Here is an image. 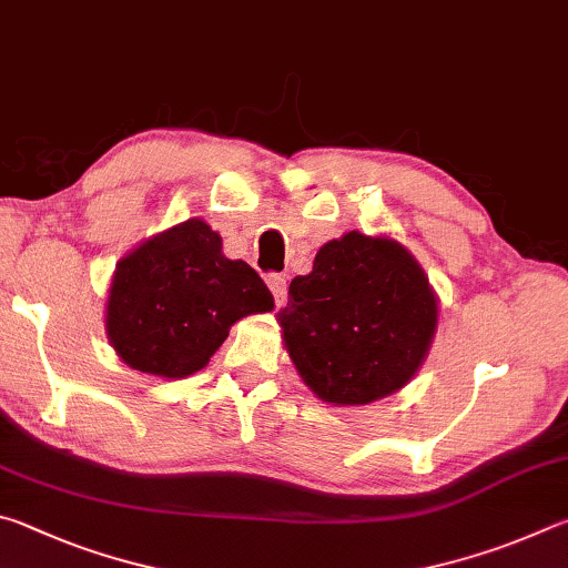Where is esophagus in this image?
Segmentation results:
<instances>
[{
	"instance_id": "1",
	"label": "esophagus",
	"mask_w": 568,
	"mask_h": 568,
	"mask_svg": "<svg viewBox=\"0 0 568 568\" xmlns=\"http://www.w3.org/2000/svg\"><path fill=\"white\" fill-rule=\"evenodd\" d=\"M266 286L268 290H272V294H274V304L276 306H284V302H286V294H290V290H286V276L284 274H268L266 276Z\"/></svg>"
}]
</instances>
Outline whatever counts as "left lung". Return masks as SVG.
<instances>
[{
	"label": "left lung",
	"instance_id": "obj_1",
	"mask_svg": "<svg viewBox=\"0 0 568 568\" xmlns=\"http://www.w3.org/2000/svg\"><path fill=\"white\" fill-rule=\"evenodd\" d=\"M278 324L320 399L372 404L402 389L422 366L436 300L399 242L349 232L320 248L312 274L292 278Z\"/></svg>",
	"mask_w": 568,
	"mask_h": 568
}]
</instances>
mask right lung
<instances>
[{"label":"right lung","instance_id":"obj_1","mask_svg":"<svg viewBox=\"0 0 568 568\" xmlns=\"http://www.w3.org/2000/svg\"><path fill=\"white\" fill-rule=\"evenodd\" d=\"M274 310L264 278L222 254V236L189 219L116 264L106 334L136 372L182 379L204 369L246 314Z\"/></svg>","mask_w":568,"mask_h":568}]
</instances>
